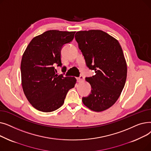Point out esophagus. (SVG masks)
Segmentation results:
<instances>
[{"label":"esophagus","instance_id":"obj_1","mask_svg":"<svg viewBox=\"0 0 151 151\" xmlns=\"http://www.w3.org/2000/svg\"><path fill=\"white\" fill-rule=\"evenodd\" d=\"M84 76H82V75H81L79 78H77V81H78V83H81V82H83V81H84Z\"/></svg>","mask_w":151,"mask_h":151}]
</instances>
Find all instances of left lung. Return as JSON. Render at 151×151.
Masks as SVG:
<instances>
[{
	"label": "left lung",
	"instance_id": "8db88e82",
	"mask_svg": "<svg viewBox=\"0 0 151 151\" xmlns=\"http://www.w3.org/2000/svg\"><path fill=\"white\" fill-rule=\"evenodd\" d=\"M75 39L87 67L96 73L86 78L92 90L82 101L94 111L106 110L117 100L126 81L127 68L122 47L116 38L100 30L77 32Z\"/></svg>",
	"mask_w": 151,
	"mask_h": 151
}]
</instances>
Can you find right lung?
Here are the masks:
<instances>
[{
    "instance_id": "obj_1",
    "label": "right lung",
    "mask_w": 151,
    "mask_h": 151,
    "mask_svg": "<svg viewBox=\"0 0 151 151\" xmlns=\"http://www.w3.org/2000/svg\"><path fill=\"white\" fill-rule=\"evenodd\" d=\"M75 32L46 31L32 40L22 55V89L30 104L38 111L47 113L58 109L68 91L75 87V77L58 75L54 67H62L61 50L73 40ZM62 71H66L65 67Z\"/></svg>"
}]
</instances>
